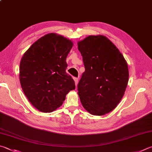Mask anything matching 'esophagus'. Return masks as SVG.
<instances>
[{"label":"esophagus","mask_w":152,"mask_h":152,"mask_svg":"<svg viewBox=\"0 0 152 152\" xmlns=\"http://www.w3.org/2000/svg\"><path fill=\"white\" fill-rule=\"evenodd\" d=\"M74 82H75L76 86H77V84H78V78H76V77H74Z\"/></svg>","instance_id":"1"}]
</instances>
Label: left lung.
<instances>
[{
	"instance_id": "obj_1",
	"label": "left lung",
	"mask_w": 152,
	"mask_h": 152,
	"mask_svg": "<svg viewBox=\"0 0 152 152\" xmlns=\"http://www.w3.org/2000/svg\"><path fill=\"white\" fill-rule=\"evenodd\" d=\"M85 67L78 84L81 103L91 114L112 112L122 100L128 82V64L107 37L88 36L78 42Z\"/></svg>"
}]
</instances>
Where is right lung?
<instances>
[{"label": "right lung", "mask_w": 152, "mask_h": 152, "mask_svg": "<svg viewBox=\"0 0 152 152\" xmlns=\"http://www.w3.org/2000/svg\"><path fill=\"white\" fill-rule=\"evenodd\" d=\"M73 42L50 33L39 38L24 54L19 78L24 94L33 106L45 113L62 106L66 96L76 88L66 72V57Z\"/></svg>", "instance_id": "1"}]
</instances>
